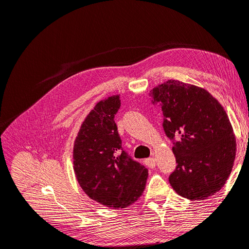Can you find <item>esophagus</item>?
Wrapping results in <instances>:
<instances>
[{
    "mask_svg": "<svg viewBox=\"0 0 249 249\" xmlns=\"http://www.w3.org/2000/svg\"><path fill=\"white\" fill-rule=\"evenodd\" d=\"M144 164L149 168H155V166H156V159H155V158H148V159L144 160Z\"/></svg>",
    "mask_w": 249,
    "mask_h": 249,
    "instance_id": "1",
    "label": "esophagus"
}]
</instances>
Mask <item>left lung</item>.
<instances>
[{
	"mask_svg": "<svg viewBox=\"0 0 249 249\" xmlns=\"http://www.w3.org/2000/svg\"><path fill=\"white\" fill-rule=\"evenodd\" d=\"M163 113L177 167L169 183L180 196L205 199L221 189L231 171L236 139L223 107L207 90L168 80L149 92Z\"/></svg>",
	"mask_w": 249,
	"mask_h": 249,
	"instance_id": "1",
	"label": "left lung"
}]
</instances>
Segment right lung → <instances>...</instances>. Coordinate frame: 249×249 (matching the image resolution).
I'll return each instance as SVG.
<instances>
[{"label": "right lung", "mask_w": 249, "mask_h": 249, "mask_svg": "<svg viewBox=\"0 0 249 249\" xmlns=\"http://www.w3.org/2000/svg\"><path fill=\"white\" fill-rule=\"evenodd\" d=\"M119 108V95L97 103L83 122L73 145V169L83 191L111 209L136 201L148 175L122 146L114 122Z\"/></svg>", "instance_id": "obj_1"}]
</instances>
